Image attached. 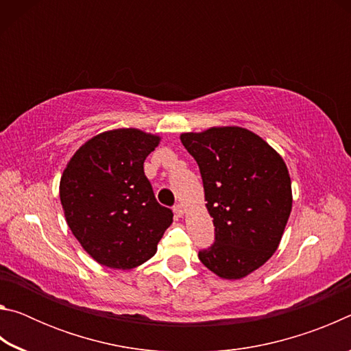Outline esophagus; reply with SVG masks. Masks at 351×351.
<instances>
[{"instance_id":"esophagus-1","label":"esophagus","mask_w":351,"mask_h":351,"mask_svg":"<svg viewBox=\"0 0 351 351\" xmlns=\"http://www.w3.org/2000/svg\"><path fill=\"white\" fill-rule=\"evenodd\" d=\"M173 212H175L176 217H182L184 212H186V209H184L182 204H176V206L173 207Z\"/></svg>"}]
</instances>
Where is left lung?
Wrapping results in <instances>:
<instances>
[{"label":"left lung","mask_w":351,"mask_h":351,"mask_svg":"<svg viewBox=\"0 0 351 351\" xmlns=\"http://www.w3.org/2000/svg\"><path fill=\"white\" fill-rule=\"evenodd\" d=\"M203 178L215 243L198 257L224 280H240L268 261L280 245L293 209L283 158L243 127H210L181 133Z\"/></svg>","instance_id":"8db88e82"}]
</instances>
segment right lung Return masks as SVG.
<instances>
[{
    "mask_svg": "<svg viewBox=\"0 0 351 351\" xmlns=\"http://www.w3.org/2000/svg\"><path fill=\"white\" fill-rule=\"evenodd\" d=\"M161 136L102 132L79 147L60 180V203L77 241L97 263L133 269L158 251L173 213L154 198L144 161Z\"/></svg>",
    "mask_w": 351,
    "mask_h": 351,
    "instance_id": "1",
    "label": "right lung"
}]
</instances>
